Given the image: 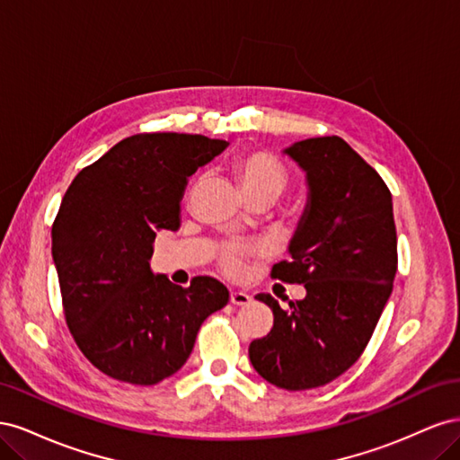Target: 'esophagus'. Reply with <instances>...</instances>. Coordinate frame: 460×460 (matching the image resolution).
Masks as SVG:
<instances>
[{"instance_id":"obj_1","label":"esophagus","mask_w":460,"mask_h":460,"mask_svg":"<svg viewBox=\"0 0 460 460\" xmlns=\"http://www.w3.org/2000/svg\"><path fill=\"white\" fill-rule=\"evenodd\" d=\"M230 303L235 305V307H245V305L252 303V296L245 294V291H240V289H232L230 291Z\"/></svg>"}]
</instances>
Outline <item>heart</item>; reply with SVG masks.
Here are the masks:
<instances>
[{"label": "heart", "mask_w": 460, "mask_h": 460, "mask_svg": "<svg viewBox=\"0 0 460 460\" xmlns=\"http://www.w3.org/2000/svg\"><path fill=\"white\" fill-rule=\"evenodd\" d=\"M230 172L247 203L255 199L272 203L288 184L286 166L267 151L238 153L230 163ZM243 253L245 249L242 247L226 249L222 253V267L230 274H238L242 270Z\"/></svg>", "instance_id": "1"}]
</instances>
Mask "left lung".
Segmentation results:
<instances>
[{"mask_svg":"<svg viewBox=\"0 0 460 460\" xmlns=\"http://www.w3.org/2000/svg\"><path fill=\"white\" fill-rule=\"evenodd\" d=\"M284 153L309 191L289 261L274 264L272 278L303 284L307 296L289 311L269 294L255 297L274 326L249 345V360L269 384L301 392L336 380L365 351L394 289L397 234L392 193L341 137H309Z\"/></svg>","mask_w":460,"mask_h":460,"instance_id":"obj_1","label":"left lung"}]
</instances>
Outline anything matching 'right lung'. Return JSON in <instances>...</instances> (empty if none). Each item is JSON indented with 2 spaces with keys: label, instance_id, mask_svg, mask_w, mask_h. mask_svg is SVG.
I'll list each match as a JSON object with an SVG mask.
<instances>
[{
  "label": "right lung",
  "instance_id": "obj_1",
  "mask_svg": "<svg viewBox=\"0 0 460 460\" xmlns=\"http://www.w3.org/2000/svg\"><path fill=\"white\" fill-rule=\"evenodd\" d=\"M228 142L201 134H136L82 169L51 228L68 330L119 382L153 385L184 367L203 320L228 303L215 278L190 288L153 274L159 230L180 228L188 178Z\"/></svg>",
  "mask_w": 460,
  "mask_h": 460
}]
</instances>
